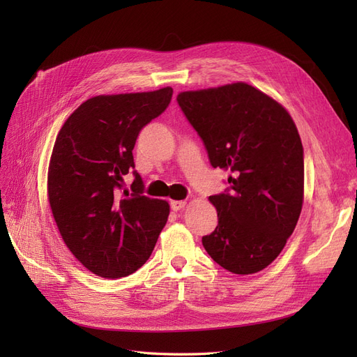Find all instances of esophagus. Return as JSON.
<instances>
[{"instance_id":"esophagus-1","label":"esophagus","mask_w":357,"mask_h":357,"mask_svg":"<svg viewBox=\"0 0 357 357\" xmlns=\"http://www.w3.org/2000/svg\"><path fill=\"white\" fill-rule=\"evenodd\" d=\"M186 205V201H171V210L178 211Z\"/></svg>"}]
</instances>
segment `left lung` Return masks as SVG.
I'll use <instances>...</instances> for the list:
<instances>
[{"instance_id": "8db88e82", "label": "left lung", "mask_w": 357, "mask_h": 357, "mask_svg": "<svg viewBox=\"0 0 357 357\" xmlns=\"http://www.w3.org/2000/svg\"><path fill=\"white\" fill-rule=\"evenodd\" d=\"M178 105L229 192L210 197L219 225L202 245L222 268L248 275L282 253L304 202V149L294 119L273 96L236 82L186 91Z\"/></svg>"}]
</instances>
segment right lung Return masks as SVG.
I'll list each match as a JSON object with an SVG mask.
<instances>
[{"instance_id": "obj_1", "label": "right lung", "mask_w": 357, "mask_h": 357, "mask_svg": "<svg viewBox=\"0 0 357 357\" xmlns=\"http://www.w3.org/2000/svg\"><path fill=\"white\" fill-rule=\"evenodd\" d=\"M171 96L169 86L92 96L58 132L47 171L50 210L68 250L95 275L135 273L168 220L169 204L143 195L137 172L132 192H122V181L134 168L139 131L167 109Z\"/></svg>"}]
</instances>
